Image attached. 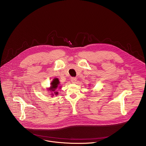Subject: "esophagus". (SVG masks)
Segmentation results:
<instances>
[{
    "instance_id": "34e87169",
    "label": "esophagus",
    "mask_w": 146,
    "mask_h": 146,
    "mask_svg": "<svg viewBox=\"0 0 146 146\" xmlns=\"http://www.w3.org/2000/svg\"><path fill=\"white\" fill-rule=\"evenodd\" d=\"M77 81V78L76 77H72L71 78V81L73 83H75Z\"/></svg>"
}]
</instances>
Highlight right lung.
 I'll list each match as a JSON object with an SVG mask.
<instances>
[{
  "instance_id": "obj_1",
  "label": "right lung",
  "mask_w": 146,
  "mask_h": 146,
  "mask_svg": "<svg viewBox=\"0 0 146 146\" xmlns=\"http://www.w3.org/2000/svg\"><path fill=\"white\" fill-rule=\"evenodd\" d=\"M59 82H59V80H58V78H54L53 80L52 81V82H51V87H50V88H48V90L49 91H51V92H53L52 93H51V94H52L51 95H54L53 94L54 93V94L55 95H58V92H56L55 90H56V89L58 88V87L60 88V86L59 87Z\"/></svg>"
}]
</instances>
